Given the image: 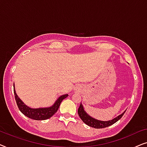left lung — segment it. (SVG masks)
<instances>
[{
	"mask_svg": "<svg viewBox=\"0 0 147 147\" xmlns=\"http://www.w3.org/2000/svg\"><path fill=\"white\" fill-rule=\"evenodd\" d=\"M78 114L79 116L81 118L82 121L84 123L87 124V125L91 126V127L95 128H106L108 126H111L112 124L115 123L117 121H118L120 118L122 117V116L124 115V114L125 113V112H123L122 114H120L117 117L114 118L112 120H109V121H101V120H96L94 118H92L91 116H90L87 113L84 111L83 106L82 104H80V107L78 108Z\"/></svg>",
	"mask_w": 147,
	"mask_h": 147,
	"instance_id": "left-lung-1",
	"label": "left lung"
}]
</instances>
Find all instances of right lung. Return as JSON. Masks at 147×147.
<instances>
[{"label": "right lung", "instance_id": "right-lung-1", "mask_svg": "<svg viewBox=\"0 0 147 147\" xmlns=\"http://www.w3.org/2000/svg\"><path fill=\"white\" fill-rule=\"evenodd\" d=\"M13 87L15 100L20 111H21L24 115L27 116L28 118L36 120H47L48 118H51V116L57 111L58 108H59L60 104H61L62 100L65 99V98H67L68 96V94H65V95L60 96L51 107L33 109V108L28 107V106H26L25 104L21 101V99L18 97L17 94H16L15 90V86L14 85Z\"/></svg>", "mask_w": 147, "mask_h": 147}]
</instances>
